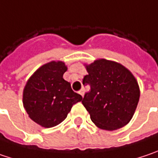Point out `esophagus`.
Instances as JSON below:
<instances>
[{
    "instance_id": "obj_1",
    "label": "esophagus",
    "mask_w": 158,
    "mask_h": 158,
    "mask_svg": "<svg viewBox=\"0 0 158 158\" xmlns=\"http://www.w3.org/2000/svg\"><path fill=\"white\" fill-rule=\"evenodd\" d=\"M79 93L80 94V95H81V96H82V97H84V89H83V88L79 90Z\"/></svg>"
}]
</instances>
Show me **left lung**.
<instances>
[{"label":"left lung","instance_id":"1","mask_svg":"<svg viewBox=\"0 0 158 158\" xmlns=\"http://www.w3.org/2000/svg\"><path fill=\"white\" fill-rule=\"evenodd\" d=\"M90 86L82 104L98 128L115 131L131 120L139 100V88L132 73L116 61L106 59L85 64Z\"/></svg>","mask_w":158,"mask_h":158}]
</instances>
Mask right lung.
<instances>
[{"label":"right lung","mask_w":158,"mask_h":158,"mask_svg":"<svg viewBox=\"0 0 158 158\" xmlns=\"http://www.w3.org/2000/svg\"><path fill=\"white\" fill-rule=\"evenodd\" d=\"M66 70L63 61H50L35 70L24 88V108L30 119L42 127L58 125L72 106L82 100L63 79Z\"/></svg>","instance_id":"obj_1"}]
</instances>
